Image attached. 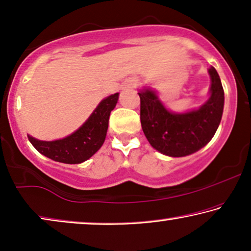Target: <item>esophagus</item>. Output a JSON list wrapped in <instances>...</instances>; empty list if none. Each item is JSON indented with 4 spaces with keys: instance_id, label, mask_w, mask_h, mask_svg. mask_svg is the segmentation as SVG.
<instances>
[{
    "instance_id": "esophagus-1",
    "label": "esophagus",
    "mask_w": 251,
    "mask_h": 251,
    "mask_svg": "<svg viewBox=\"0 0 251 251\" xmlns=\"http://www.w3.org/2000/svg\"><path fill=\"white\" fill-rule=\"evenodd\" d=\"M139 84V81L137 80V78H129V80L126 81L125 85H123V88L125 89H133V88H137Z\"/></svg>"
}]
</instances>
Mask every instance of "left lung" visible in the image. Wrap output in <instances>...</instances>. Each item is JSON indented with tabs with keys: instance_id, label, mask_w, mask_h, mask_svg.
Returning <instances> with one entry per match:
<instances>
[{
	"instance_id": "1",
	"label": "left lung",
	"mask_w": 251,
	"mask_h": 251,
	"mask_svg": "<svg viewBox=\"0 0 251 251\" xmlns=\"http://www.w3.org/2000/svg\"><path fill=\"white\" fill-rule=\"evenodd\" d=\"M208 72L210 97L195 111L171 113L151 89L138 92L143 131L152 147L164 155H190L207 145L217 131L224 108V89L217 71L210 67Z\"/></svg>"
}]
</instances>
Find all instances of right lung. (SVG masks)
Returning a JSON list of instances; mask_svg holds the SVG:
<instances>
[{
  "label": "right lung",
  "instance_id": "1",
  "mask_svg": "<svg viewBox=\"0 0 251 251\" xmlns=\"http://www.w3.org/2000/svg\"><path fill=\"white\" fill-rule=\"evenodd\" d=\"M119 99V94L108 96L97 106L82 126L72 135L53 142L28 137L32 145L49 159L68 164L82 163L94 155L105 142L108 119Z\"/></svg>",
  "mask_w": 251,
  "mask_h": 251
}]
</instances>
